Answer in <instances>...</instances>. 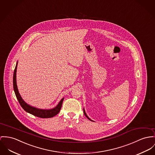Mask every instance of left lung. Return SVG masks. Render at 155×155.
<instances>
[{
    "label": "left lung",
    "mask_w": 155,
    "mask_h": 155,
    "mask_svg": "<svg viewBox=\"0 0 155 155\" xmlns=\"http://www.w3.org/2000/svg\"><path fill=\"white\" fill-rule=\"evenodd\" d=\"M83 110H84V115H85V116H86V117H87V119H88L90 120H91L90 119V118H89V117H88V116H87V114H86V113H85V110H84V108ZM91 121H92V120H91Z\"/></svg>",
    "instance_id": "1"
}]
</instances>
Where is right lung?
<instances>
[{
    "label": "right lung",
    "instance_id": "add662e5",
    "mask_svg": "<svg viewBox=\"0 0 155 155\" xmlns=\"http://www.w3.org/2000/svg\"><path fill=\"white\" fill-rule=\"evenodd\" d=\"M17 65H18V62L16 63L14 72H13V90H14L15 95H16V97L20 105L21 106V107H22L24 110L26 111V112H28L35 116L40 117V118H51V117H52L55 116V115H57L60 112V110L61 108V106H62V101H63V100L64 98L61 99V100L60 101L58 104L55 108H52V109H48H48H47V110L40 109V108H37L35 107H32L24 101V100L22 98L20 94L19 93L17 85H16V78Z\"/></svg>",
    "mask_w": 155,
    "mask_h": 155
}]
</instances>
